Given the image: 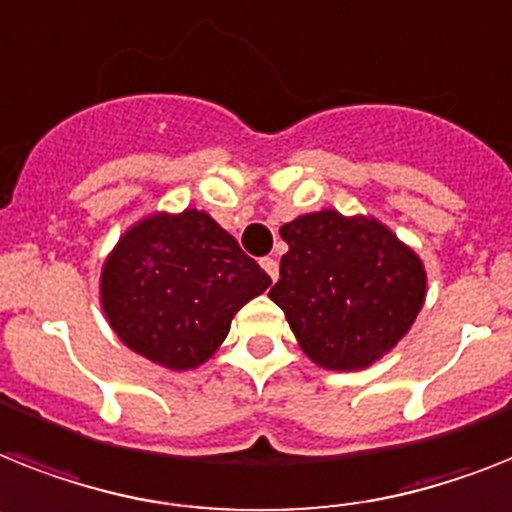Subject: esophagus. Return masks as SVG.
Listing matches in <instances>:
<instances>
[{
    "label": "esophagus",
    "instance_id": "esophagus-1",
    "mask_svg": "<svg viewBox=\"0 0 512 512\" xmlns=\"http://www.w3.org/2000/svg\"><path fill=\"white\" fill-rule=\"evenodd\" d=\"M261 269H264L269 277H272V282L277 280V274H280V266H277V259H272V256H266V259H261Z\"/></svg>",
    "mask_w": 512,
    "mask_h": 512
}]
</instances>
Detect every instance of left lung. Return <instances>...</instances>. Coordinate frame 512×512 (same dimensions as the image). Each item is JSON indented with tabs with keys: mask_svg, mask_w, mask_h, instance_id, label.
I'll return each instance as SVG.
<instances>
[{
	"mask_svg": "<svg viewBox=\"0 0 512 512\" xmlns=\"http://www.w3.org/2000/svg\"><path fill=\"white\" fill-rule=\"evenodd\" d=\"M287 253L269 290L316 366L366 369L416 322L426 298L424 261L374 217L335 209L280 227Z\"/></svg>",
	"mask_w": 512,
	"mask_h": 512,
	"instance_id": "obj_1",
	"label": "left lung"
}]
</instances>
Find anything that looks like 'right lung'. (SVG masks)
<instances>
[{
	"label": "right lung",
	"mask_w": 512,
	"mask_h": 512,
	"mask_svg": "<svg viewBox=\"0 0 512 512\" xmlns=\"http://www.w3.org/2000/svg\"><path fill=\"white\" fill-rule=\"evenodd\" d=\"M272 285L206 211H156L135 222L101 269L109 327L138 356L188 371L209 361L232 316Z\"/></svg>",
	"instance_id": "add662e5"
}]
</instances>
